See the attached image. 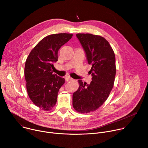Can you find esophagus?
Returning a JSON list of instances; mask_svg holds the SVG:
<instances>
[{"label": "esophagus", "instance_id": "esophagus-1", "mask_svg": "<svg viewBox=\"0 0 148 148\" xmlns=\"http://www.w3.org/2000/svg\"><path fill=\"white\" fill-rule=\"evenodd\" d=\"M66 81H67V82H69V81H72V80H73V79L72 78H71V77H66Z\"/></svg>", "mask_w": 148, "mask_h": 148}]
</instances>
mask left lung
Returning <instances> with one entry per match:
<instances>
[{"label": "left lung", "mask_w": 148, "mask_h": 148, "mask_svg": "<svg viewBox=\"0 0 148 148\" xmlns=\"http://www.w3.org/2000/svg\"><path fill=\"white\" fill-rule=\"evenodd\" d=\"M76 36L86 51L88 64L92 66L90 84L78 80L79 88L73 95L74 109L85 114L98 110L109 97L116 74L115 56L104 37L89 33Z\"/></svg>", "instance_id": "1"}]
</instances>
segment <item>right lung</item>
I'll return each mask as SVG.
<instances>
[{
	"instance_id": "1",
	"label": "right lung",
	"mask_w": 148,
	"mask_h": 148,
	"mask_svg": "<svg viewBox=\"0 0 148 148\" xmlns=\"http://www.w3.org/2000/svg\"><path fill=\"white\" fill-rule=\"evenodd\" d=\"M73 34L49 35L32 50L25 66L28 95L33 103L44 111L52 110L57 102L59 89L65 79L53 74V62L58 60V51L72 37Z\"/></svg>"
}]
</instances>
